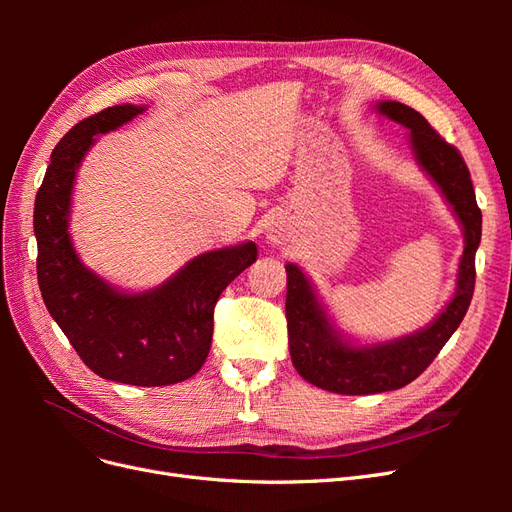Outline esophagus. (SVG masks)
<instances>
[{"label":"esophagus","mask_w":512,"mask_h":512,"mask_svg":"<svg viewBox=\"0 0 512 512\" xmlns=\"http://www.w3.org/2000/svg\"><path fill=\"white\" fill-rule=\"evenodd\" d=\"M267 239L271 245H286L290 241V230L286 228V224L275 222L269 230H267Z\"/></svg>","instance_id":"esophagus-1"}]
</instances>
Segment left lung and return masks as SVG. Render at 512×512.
Segmentation results:
<instances>
[{
	"instance_id": "obj_1",
	"label": "left lung",
	"mask_w": 512,
	"mask_h": 512,
	"mask_svg": "<svg viewBox=\"0 0 512 512\" xmlns=\"http://www.w3.org/2000/svg\"><path fill=\"white\" fill-rule=\"evenodd\" d=\"M376 111L410 130L414 158L453 207L466 247L459 262L455 294L442 314L421 331L369 346H354L339 333L307 275L297 265H286V320L292 365L309 384L339 395L395 391L421 376L466 316L476 282L474 258L483 215L476 205L470 170L461 153L448 145L421 113L406 104L384 100L376 104Z\"/></svg>"
}]
</instances>
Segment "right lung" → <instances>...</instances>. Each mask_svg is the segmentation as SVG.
<instances>
[{
  "mask_svg": "<svg viewBox=\"0 0 512 512\" xmlns=\"http://www.w3.org/2000/svg\"><path fill=\"white\" fill-rule=\"evenodd\" d=\"M145 106L119 104L91 115L61 138L36 194L38 284L46 309L83 363L104 380L166 386L203 367L222 290L252 265L247 241L192 258L162 286L121 292L89 271L70 239L72 188L96 134L117 130Z\"/></svg>",
  "mask_w": 512,
  "mask_h": 512,
  "instance_id": "1",
  "label": "right lung"
}]
</instances>
